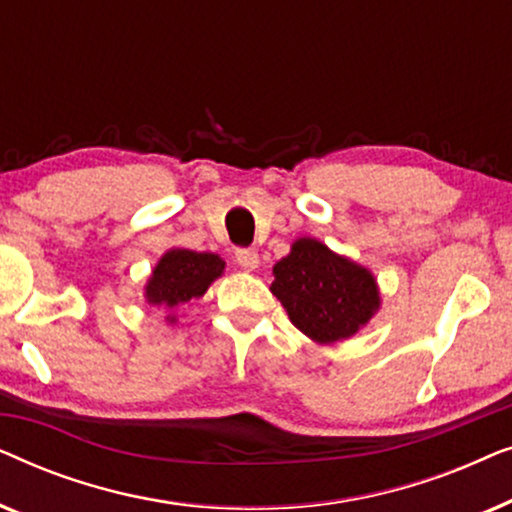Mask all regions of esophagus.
Here are the masks:
<instances>
[{
    "label": "esophagus",
    "instance_id": "1",
    "mask_svg": "<svg viewBox=\"0 0 512 512\" xmlns=\"http://www.w3.org/2000/svg\"><path fill=\"white\" fill-rule=\"evenodd\" d=\"M235 258H237V263H240V268L247 272H254L258 268V263H261L256 249H237Z\"/></svg>",
    "mask_w": 512,
    "mask_h": 512
}]
</instances>
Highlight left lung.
<instances>
[{"label":"left lung","instance_id":"left-lung-1","mask_svg":"<svg viewBox=\"0 0 512 512\" xmlns=\"http://www.w3.org/2000/svg\"><path fill=\"white\" fill-rule=\"evenodd\" d=\"M270 291L291 324L317 345L347 340L380 310V286L366 265L335 254L317 237H298L272 268Z\"/></svg>","mask_w":512,"mask_h":512}]
</instances>
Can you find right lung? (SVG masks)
<instances>
[{"instance_id": "right-lung-1", "label": "right lung", "mask_w": 512, "mask_h": 512, "mask_svg": "<svg viewBox=\"0 0 512 512\" xmlns=\"http://www.w3.org/2000/svg\"><path fill=\"white\" fill-rule=\"evenodd\" d=\"M226 270V261L212 251L167 249L144 284L146 303L165 310L167 324L177 321L179 307L202 298Z\"/></svg>"}]
</instances>
